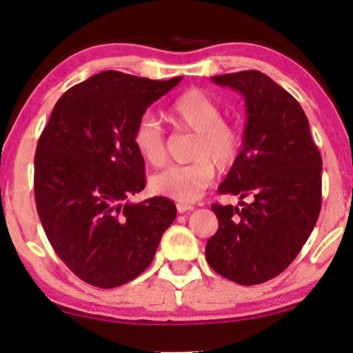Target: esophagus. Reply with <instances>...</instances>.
Instances as JSON below:
<instances>
[{"label": "esophagus", "mask_w": 353, "mask_h": 353, "mask_svg": "<svg viewBox=\"0 0 353 353\" xmlns=\"http://www.w3.org/2000/svg\"><path fill=\"white\" fill-rule=\"evenodd\" d=\"M176 210H178V214H185V212L194 210V205L185 204V202H178V204H176Z\"/></svg>", "instance_id": "obj_1"}]
</instances>
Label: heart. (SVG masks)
<instances>
[{
  "label": "heart",
  "mask_w": 353,
  "mask_h": 353,
  "mask_svg": "<svg viewBox=\"0 0 353 353\" xmlns=\"http://www.w3.org/2000/svg\"><path fill=\"white\" fill-rule=\"evenodd\" d=\"M167 119L176 130L194 133L190 159L185 165H172L151 178L152 190L178 202L199 199L220 172L230 170L243 151V132L234 122L221 117V108L205 91L190 88L173 99ZM137 152L152 167L167 161L165 134L152 115L144 114L132 133Z\"/></svg>",
  "instance_id": "heart-1"
}]
</instances>
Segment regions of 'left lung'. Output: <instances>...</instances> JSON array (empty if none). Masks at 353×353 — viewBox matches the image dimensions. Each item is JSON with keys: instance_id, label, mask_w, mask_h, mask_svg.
<instances>
[{"instance_id": "1", "label": "left lung", "mask_w": 353, "mask_h": 353, "mask_svg": "<svg viewBox=\"0 0 353 353\" xmlns=\"http://www.w3.org/2000/svg\"><path fill=\"white\" fill-rule=\"evenodd\" d=\"M245 99L243 151L219 188L249 197L214 204L219 230L205 245L216 273L243 286L262 284L297 257L321 210V154L292 94L259 70L212 77Z\"/></svg>"}]
</instances>
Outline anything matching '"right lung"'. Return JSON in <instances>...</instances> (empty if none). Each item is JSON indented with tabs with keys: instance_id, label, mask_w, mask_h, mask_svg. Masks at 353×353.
<instances>
[{
	"instance_id": "1",
	"label": "right lung",
	"mask_w": 353,
	"mask_h": 353,
	"mask_svg": "<svg viewBox=\"0 0 353 353\" xmlns=\"http://www.w3.org/2000/svg\"><path fill=\"white\" fill-rule=\"evenodd\" d=\"M181 79L101 72L61 96L38 139V216L57 257L91 286L119 288L141 274L175 220L167 197H127L146 186L134 123Z\"/></svg>"
}]
</instances>
